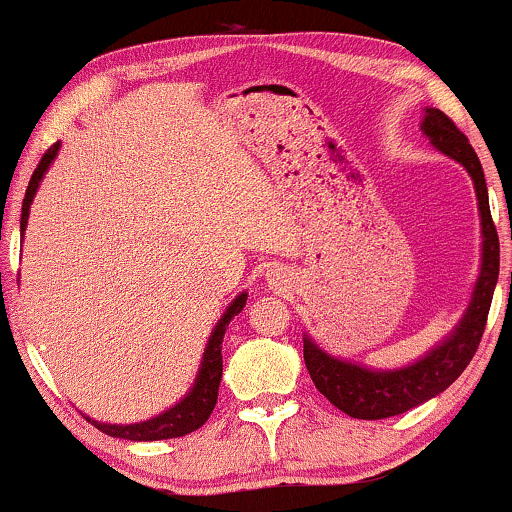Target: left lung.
<instances>
[{"label":"left lung","instance_id":"1","mask_svg":"<svg viewBox=\"0 0 512 512\" xmlns=\"http://www.w3.org/2000/svg\"><path fill=\"white\" fill-rule=\"evenodd\" d=\"M422 130L430 137L434 147L446 156L463 163L477 189L479 213H482V273L472 294V304L460 320L456 332L437 346L430 356H425L415 365L394 372H372L361 365H351L320 351L311 339H304V361L311 372V380L332 406L344 410L346 415L358 420H382L391 415L406 413L420 406L432 396H437L446 387L458 380L460 372L468 368L472 356L482 342L487 315L494 299L501 266V249H498V232L489 211L487 182L475 149L468 137L456 128V123L439 109H427Z\"/></svg>","mask_w":512,"mask_h":512}]
</instances>
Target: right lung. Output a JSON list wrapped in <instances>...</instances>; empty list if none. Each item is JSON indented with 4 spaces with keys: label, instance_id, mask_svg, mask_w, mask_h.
I'll return each mask as SVG.
<instances>
[{
    "label": "right lung",
    "instance_id": "obj_1",
    "mask_svg": "<svg viewBox=\"0 0 512 512\" xmlns=\"http://www.w3.org/2000/svg\"><path fill=\"white\" fill-rule=\"evenodd\" d=\"M56 151H59V142L52 144L44 156L37 163L33 178H30V185L25 189V199H23V213H21V230H25L28 225V213H30V204H33V197L37 192V185H40L42 175L47 173L49 163L54 161ZM246 304V294H239L235 301H232L230 308L223 313L220 323L213 330L211 339H208L204 361H201V370L197 382H194V389L182 399L178 406H173L166 413L156 415L147 422H137V425H104V422L90 420L97 430H102L109 437H118V439H130V441H159V439H175V437H185V434L199 430L204 422L211 418L213 408H216L218 401V387H220V377H223V337L227 325L235 315L242 311Z\"/></svg>",
    "mask_w": 512,
    "mask_h": 512
}]
</instances>
